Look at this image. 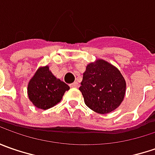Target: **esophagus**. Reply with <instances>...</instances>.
Wrapping results in <instances>:
<instances>
[{
	"mask_svg": "<svg viewBox=\"0 0 155 155\" xmlns=\"http://www.w3.org/2000/svg\"><path fill=\"white\" fill-rule=\"evenodd\" d=\"M78 86V82H74V83L70 84V87H71V88H77Z\"/></svg>",
	"mask_w": 155,
	"mask_h": 155,
	"instance_id": "obj_1",
	"label": "esophagus"
}]
</instances>
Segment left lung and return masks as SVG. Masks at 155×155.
Returning a JSON list of instances; mask_svg holds the SVG:
<instances>
[{
	"instance_id": "left-lung-1",
	"label": "left lung",
	"mask_w": 155,
	"mask_h": 155,
	"mask_svg": "<svg viewBox=\"0 0 155 155\" xmlns=\"http://www.w3.org/2000/svg\"><path fill=\"white\" fill-rule=\"evenodd\" d=\"M79 91L91 110L108 114L122 103L126 94V81L115 65L98 58L87 64Z\"/></svg>"
}]
</instances>
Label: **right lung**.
I'll return each instance as SVG.
<instances>
[{"label":"right lung","instance_id":"obj_1","mask_svg":"<svg viewBox=\"0 0 155 155\" xmlns=\"http://www.w3.org/2000/svg\"><path fill=\"white\" fill-rule=\"evenodd\" d=\"M70 87L57 78L49 70V66H40L27 84V96L32 104L40 110L52 108L62 100Z\"/></svg>","mask_w":155,"mask_h":155}]
</instances>
